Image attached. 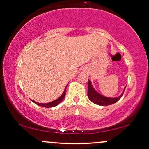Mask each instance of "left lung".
Listing matches in <instances>:
<instances>
[{"label": "left lung", "mask_w": 149, "mask_h": 149, "mask_svg": "<svg viewBox=\"0 0 149 149\" xmlns=\"http://www.w3.org/2000/svg\"><path fill=\"white\" fill-rule=\"evenodd\" d=\"M126 87H125V89ZM124 91L120 95V96L116 98H109L103 96V95L99 94L93 88L92 84H91V81L88 80V97L91 102L97 105H100V106H109V105L113 104L116 102H118L120 98L122 97L123 95Z\"/></svg>", "instance_id": "8db88e82"}]
</instances>
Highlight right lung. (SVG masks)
I'll use <instances>...</instances> for the list:
<instances>
[{
  "mask_svg": "<svg viewBox=\"0 0 149 149\" xmlns=\"http://www.w3.org/2000/svg\"><path fill=\"white\" fill-rule=\"evenodd\" d=\"M67 87V86H66ZM65 94H66V88H65L64 92L62 94V95L59 97L58 99H57V100L53 101V102H49V103H47V104H39V103H37V102H35V101H33V102L35 103V104L38 105L39 106H42V107H45V108H52V107H54V106H56L57 105H58L60 103L62 102L63 99H64L65 96Z\"/></svg>",
  "mask_w": 149,
  "mask_h": 149,
  "instance_id": "1",
  "label": "right lung"
}]
</instances>
